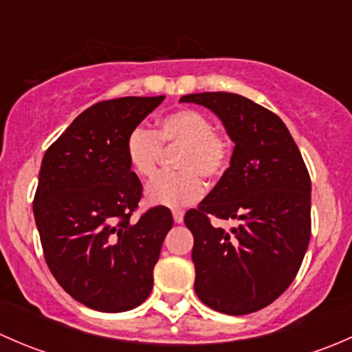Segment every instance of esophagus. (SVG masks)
<instances>
[{
	"instance_id": "1",
	"label": "esophagus",
	"mask_w": 352,
	"mask_h": 352,
	"mask_svg": "<svg viewBox=\"0 0 352 352\" xmlns=\"http://www.w3.org/2000/svg\"><path fill=\"white\" fill-rule=\"evenodd\" d=\"M173 221L175 223H182L184 221V211L182 209H173Z\"/></svg>"
}]
</instances>
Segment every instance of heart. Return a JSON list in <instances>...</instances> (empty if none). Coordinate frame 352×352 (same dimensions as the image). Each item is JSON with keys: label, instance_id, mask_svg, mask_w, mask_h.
Segmentation results:
<instances>
[{"label": "heart", "instance_id": "obj_1", "mask_svg": "<svg viewBox=\"0 0 352 352\" xmlns=\"http://www.w3.org/2000/svg\"><path fill=\"white\" fill-rule=\"evenodd\" d=\"M162 146H179L175 172L156 175L146 189L151 204L180 208L197 202L204 192L201 179L216 182L228 170L233 143L214 129L211 117L197 109H179L160 117L156 129L136 127L126 140V158L141 179H150L158 168Z\"/></svg>", "mask_w": 352, "mask_h": 352}]
</instances>
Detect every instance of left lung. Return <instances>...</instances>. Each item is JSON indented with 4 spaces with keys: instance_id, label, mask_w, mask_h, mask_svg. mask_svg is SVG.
Masks as SVG:
<instances>
[{
    "instance_id": "1",
    "label": "left lung",
    "mask_w": 352,
    "mask_h": 352,
    "mask_svg": "<svg viewBox=\"0 0 352 352\" xmlns=\"http://www.w3.org/2000/svg\"><path fill=\"white\" fill-rule=\"evenodd\" d=\"M180 102L211 109L235 143L225 175L184 218L194 235V289L212 310L254 314L285 293L303 262L311 233L307 165L285 122L242 95L204 91ZM212 217L241 225L226 232Z\"/></svg>"
}]
</instances>
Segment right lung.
Segmentation results:
<instances>
[{"label":"right lung","instance_id":"right-lung-1","mask_svg":"<svg viewBox=\"0 0 352 352\" xmlns=\"http://www.w3.org/2000/svg\"><path fill=\"white\" fill-rule=\"evenodd\" d=\"M163 98L98 102L42 158L34 216L44 258L63 289L94 310H133L153 287L173 218L155 206L133 219L143 186L127 163L126 140Z\"/></svg>","mask_w":352,"mask_h":352}]
</instances>
